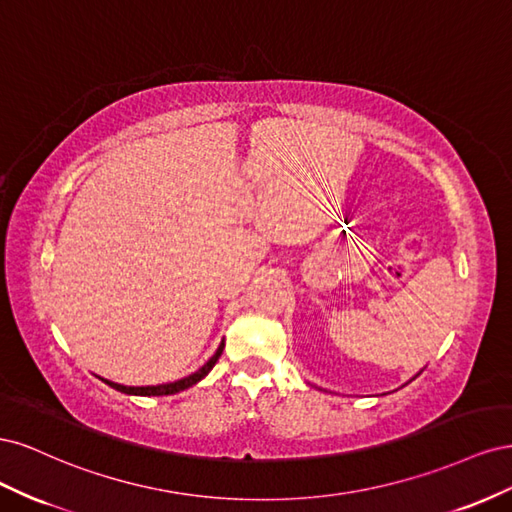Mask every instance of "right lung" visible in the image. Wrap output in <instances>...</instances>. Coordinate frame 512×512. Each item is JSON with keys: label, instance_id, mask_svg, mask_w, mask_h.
Returning <instances> with one entry per match:
<instances>
[{"label": "right lung", "instance_id": "right-lung-1", "mask_svg": "<svg viewBox=\"0 0 512 512\" xmlns=\"http://www.w3.org/2000/svg\"><path fill=\"white\" fill-rule=\"evenodd\" d=\"M222 350H224V344L218 348V352H215L211 359L200 367L196 374L188 376V378H181L177 382H168V384H158V386H123V384H115L111 380H104L108 386H113L115 391H121V393H128V395H173V393H179L183 389H190L192 384H196L198 380H203L209 371L213 369V365L218 363V359L222 356Z\"/></svg>", "mask_w": 512, "mask_h": 512}]
</instances>
